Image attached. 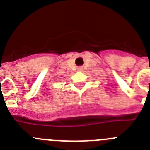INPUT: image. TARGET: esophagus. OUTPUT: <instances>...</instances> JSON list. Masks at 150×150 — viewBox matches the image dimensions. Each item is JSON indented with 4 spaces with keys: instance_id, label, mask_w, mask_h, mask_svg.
<instances>
[{
    "instance_id": "obj_1",
    "label": "esophagus",
    "mask_w": 150,
    "mask_h": 150,
    "mask_svg": "<svg viewBox=\"0 0 150 150\" xmlns=\"http://www.w3.org/2000/svg\"><path fill=\"white\" fill-rule=\"evenodd\" d=\"M78 70H79V71H82V67H79V68H78Z\"/></svg>"
}]
</instances>
